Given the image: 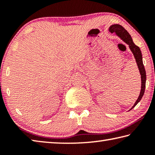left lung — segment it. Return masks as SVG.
<instances>
[{
    "instance_id": "obj_1",
    "label": "left lung",
    "mask_w": 155,
    "mask_h": 155,
    "mask_svg": "<svg viewBox=\"0 0 155 155\" xmlns=\"http://www.w3.org/2000/svg\"><path fill=\"white\" fill-rule=\"evenodd\" d=\"M109 31L111 33H115L116 35L120 37L122 40L124 41L126 44H127L130 51H132L133 53V55L135 57V59L137 62V65L140 70V74H141V91L137 101L135 102L134 105L131 109L134 108V107L137 105V103L141 101L143 96L144 91H145V87H146V70L144 68L143 64V60H142V54H141V52L140 51V48L139 46H136L133 41L132 38L128 31L125 29V28L122 27V26L120 25H113L109 27Z\"/></svg>"
}]
</instances>
